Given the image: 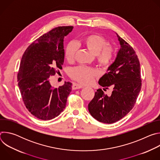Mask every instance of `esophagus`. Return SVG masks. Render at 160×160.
<instances>
[{"label": "esophagus", "mask_w": 160, "mask_h": 160, "mask_svg": "<svg viewBox=\"0 0 160 160\" xmlns=\"http://www.w3.org/2000/svg\"><path fill=\"white\" fill-rule=\"evenodd\" d=\"M84 87L83 85H80V84H78V83H73V85H72V88L73 90H76V89H79V88H82Z\"/></svg>", "instance_id": "1"}]
</instances>
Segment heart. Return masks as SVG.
<instances>
[{
    "label": "heart",
    "mask_w": 160,
    "mask_h": 160,
    "mask_svg": "<svg viewBox=\"0 0 160 160\" xmlns=\"http://www.w3.org/2000/svg\"><path fill=\"white\" fill-rule=\"evenodd\" d=\"M79 43L96 56V61L101 66L108 68L111 64L115 51L111 45H106V42L103 37L96 34H90L82 37ZM75 52V45L72 43H68L64 49L66 60L68 62L73 61ZM70 75L81 83L89 84L93 82L98 73L91 68L78 66L70 70Z\"/></svg>",
    "instance_id": "1"
}]
</instances>
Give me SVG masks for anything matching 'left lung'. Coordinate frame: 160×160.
<instances>
[{
	"instance_id": "obj_1",
	"label": "left lung",
	"mask_w": 160,
	"mask_h": 160,
	"mask_svg": "<svg viewBox=\"0 0 160 160\" xmlns=\"http://www.w3.org/2000/svg\"><path fill=\"white\" fill-rule=\"evenodd\" d=\"M120 48L116 59L99 80V88L88 105L90 115L98 121L113 123L122 118L133 108L141 88L140 62L130 45L117 33ZM113 88L110 97L104 90Z\"/></svg>"
}]
</instances>
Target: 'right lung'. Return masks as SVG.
Masks as SVG:
<instances>
[{"instance_id": "add662e5", "label": "right lung", "mask_w": 160, "mask_h": 160, "mask_svg": "<svg viewBox=\"0 0 160 160\" xmlns=\"http://www.w3.org/2000/svg\"><path fill=\"white\" fill-rule=\"evenodd\" d=\"M73 27H58L40 37L25 51L18 74V87L26 108L36 118L52 120L62 112L72 83L53 87L50 77L62 69L64 38Z\"/></svg>"}]
</instances>
